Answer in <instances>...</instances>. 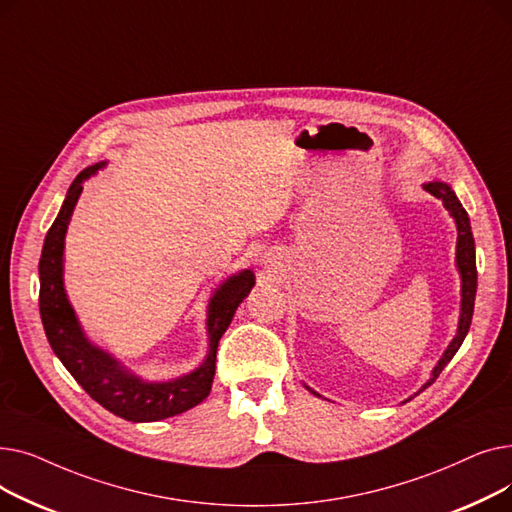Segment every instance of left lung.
Wrapping results in <instances>:
<instances>
[{"instance_id":"8db88e82","label":"left lung","mask_w":512,"mask_h":512,"mask_svg":"<svg viewBox=\"0 0 512 512\" xmlns=\"http://www.w3.org/2000/svg\"><path fill=\"white\" fill-rule=\"evenodd\" d=\"M425 191L429 195H434L436 199H440L444 203V207L448 209L450 218L454 220L456 224V270H459V276H461V315H459V326H456V334L454 338L450 340L448 348L442 353L440 361L436 363V367L432 369V375H429V380L419 388V392H423L427 386H432L438 375L442 373V369L450 363V359L456 355V351H459L467 332H469V326H471V319H473V307H475V292H477V267H475V240H473V232H471V222H469V215L465 211V207L461 205V201L456 199L454 191L450 188L448 182H442L438 178L429 180L423 184ZM309 392H313L309 386H307ZM415 392V396L419 394ZM315 396H319L317 392H313ZM413 396H409L407 400H411ZM405 400V402H407Z\"/></svg>"}]
</instances>
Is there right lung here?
<instances>
[{"label": "right lung", "mask_w": 512, "mask_h": 512, "mask_svg": "<svg viewBox=\"0 0 512 512\" xmlns=\"http://www.w3.org/2000/svg\"><path fill=\"white\" fill-rule=\"evenodd\" d=\"M105 166L107 161H99L74 178L58 218L45 236L39 259L41 321L51 351L103 409L134 423L159 421L193 409L207 398L215 375V353H218L220 338L228 330L238 305L255 286V274L251 270H240L213 290L205 319L209 348L199 367L180 378L161 382L145 380L143 375L128 369L112 353L91 342L80 326L64 286V245L70 218L83 193L85 180Z\"/></svg>", "instance_id": "right-lung-1"}]
</instances>
